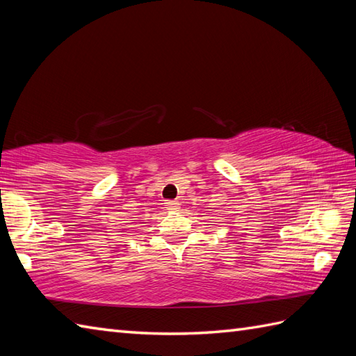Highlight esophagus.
<instances>
[{
  "instance_id": "obj_1",
  "label": "esophagus",
  "mask_w": 356,
  "mask_h": 356,
  "mask_svg": "<svg viewBox=\"0 0 356 356\" xmlns=\"http://www.w3.org/2000/svg\"><path fill=\"white\" fill-rule=\"evenodd\" d=\"M165 207L168 208L170 211H176V209H179V200H170V202H166Z\"/></svg>"
}]
</instances>
